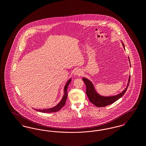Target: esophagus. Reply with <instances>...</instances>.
<instances>
[{
  "instance_id": "obj_1",
  "label": "esophagus",
  "mask_w": 146,
  "mask_h": 146,
  "mask_svg": "<svg viewBox=\"0 0 146 146\" xmlns=\"http://www.w3.org/2000/svg\"><path fill=\"white\" fill-rule=\"evenodd\" d=\"M82 74V72L80 69H76L74 72V75L76 76H80Z\"/></svg>"
}]
</instances>
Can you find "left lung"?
Here are the masks:
<instances>
[{"label": "left lung", "instance_id": "1", "mask_svg": "<svg viewBox=\"0 0 146 146\" xmlns=\"http://www.w3.org/2000/svg\"><path fill=\"white\" fill-rule=\"evenodd\" d=\"M121 42L123 44V48L125 49L124 43L122 42L121 40ZM129 61L130 63V66L131 67V64H130V61L129 60ZM82 79H83L84 82L85 84L86 88V94L89 98L90 102L93 104L94 105H95L96 107H106L108 105L113 104L114 102L117 101L120 98H121L124 95L126 91L129 86V85L130 76H129L127 86L125 89L122 92H121L120 93L116 95L110 96H102V95H100L96 90L94 84L90 80H89L88 79H87L85 77H83Z\"/></svg>", "mask_w": 146, "mask_h": 146}]
</instances>
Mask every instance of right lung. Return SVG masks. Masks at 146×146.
Wrapping results in <instances>:
<instances>
[{
  "label": "right lung",
  "instance_id": "obj_1",
  "mask_svg": "<svg viewBox=\"0 0 146 146\" xmlns=\"http://www.w3.org/2000/svg\"><path fill=\"white\" fill-rule=\"evenodd\" d=\"M72 81V78H70V79L67 81L66 83L65 84L63 89V95L62 98L61 100L60 101V102L58 104H56L54 107L49 108H46V109H36L34 108V110L39 111V112H42V113H52V112H56V111H60L63 107L66 104V101L67 100V88L68 87V85Z\"/></svg>",
  "mask_w": 146,
  "mask_h": 146
}]
</instances>
